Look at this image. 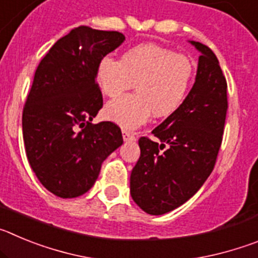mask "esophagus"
<instances>
[{
	"instance_id": "esophagus-1",
	"label": "esophagus",
	"mask_w": 258,
	"mask_h": 258,
	"mask_svg": "<svg viewBox=\"0 0 258 258\" xmlns=\"http://www.w3.org/2000/svg\"><path fill=\"white\" fill-rule=\"evenodd\" d=\"M122 138H124V141H134V134L131 133L129 131H126V129H122Z\"/></svg>"
}]
</instances>
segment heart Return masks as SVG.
Masks as SVG:
<instances>
[{
    "mask_svg": "<svg viewBox=\"0 0 258 258\" xmlns=\"http://www.w3.org/2000/svg\"><path fill=\"white\" fill-rule=\"evenodd\" d=\"M194 79L190 58L156 44H141L120 59L103 56L95 81L103 95L116 98L134 84L136 94L111 102L104 116L124 127H136L154 115L168 117L183 103Z\"/></svg>",
    "mask_w": 258,
    "mask_h": 258,
    "instance_id": "heart-1",
    "label": "heart"
}]
</instances>
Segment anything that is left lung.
<instances>
[{"mask_svg": "<svg viewBox=\"0 0 258 258\" xmlns=\"http://www.w3.org/2000/svg\"><path fill=\"white\" fill-rule=\"evenodd\" d=\"M191 44L202 52L195 84L178 109L152 131L160 142L141 137V156L131 174L132 198L154 216L178 208L197 194L222 143L229 108L226 79L211 47Z\"/></svg>", "mask_w": 258, "mask_h": 258, "instance_id": "obj_1", "label": "left lung"}]
</instances>
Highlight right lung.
<instances>
[{"mask_svg": "<svg viewBox=\"0 0 258 258\" xmlns=\"http://www.w3.org/2000/svg\"><path fill=\"white\" fill-rule=\"evenodd\" d=\"M125 40L80 26L41 59L23 108V140L38 181L59 198H76L97 181L103 160L122 145L112 121L93 124L103 107L95 70Z\"/></svg>", "mask_w": 258, "mask_h": 258, "instance_id": "obj_1", "label": "right lung"}]
</instances>
